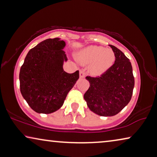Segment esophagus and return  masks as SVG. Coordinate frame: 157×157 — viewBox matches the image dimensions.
Listing matches in <instances>:
<instances>
[{"mask_svg": "<svg viewBox=\"0 0 157 157\" xmlns=\"http://www.w3.org/2000/svg\"><path fill=\"white\" fill-rule=\"evenodd\" d=\"M79 76H80L81 78H85V73H84V71H83V70H81L80 72H79Z\"/></svg>", "mask_w": 157, "mask_h": 157, "instance_id": "obj_1", "label": "esophagus"}]
</instances>
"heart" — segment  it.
<instances>
[{"label": "heart", "instance_id": "b5f03b06", "mask_svg": "<svg viewBox=\"0 0 157 157\" xmlns=\"http://www.w3.org/2000/svg\"><path fill=\"white\" fill-rule=\"evenodd\" d=\"M78 59L84 64L90 63L89 70L93 74L100 75L112 67L115 55L110 48L92 45L79 52Z\"/></svg>", "mask_w": 157, "mask_h": 157}]
</instances>
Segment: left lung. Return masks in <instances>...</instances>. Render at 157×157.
Listing matches in <instances>:
<instances>
[{
	"instance_id": "8db88e82",
	"label": "left lung",
	"mask_w": 157,
	"mask_h": 157,
	"mask_svg": "<svg viewBox=\"0 0 157 157\" xmlns=\"http://www.w3.org/2000/svg\"><path fill=\"white\" fill-rule=\"evenodd\" d=\"M109 46L115 55L114 64L101 76L86 77L90 87L83 95L90 110L104 117L117 115L128 105L135 86L129 59L117 47Z\"/></svg>"
}]
</instances>
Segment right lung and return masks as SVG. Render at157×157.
Returning <instances> with one entry per match:
<instances>
[{
    "label": "right lung",
    "instance_id": "1",
    "mask_svg": "<svg viewBox=\"0 0 157 157\" xmlns=\"http://www.w3.org/2000/svg\"><path fill=\"white\" fill-rule=\"evenodd\" d=\"M65 46L60 38L42 41L29 51L20 68V92L36 113L49 114L58 110L79 78L78 71H63V62L67 61Z\"/></svg>",
    "mask_w": 157,
    "mask_h": 157
}]
</instances>
